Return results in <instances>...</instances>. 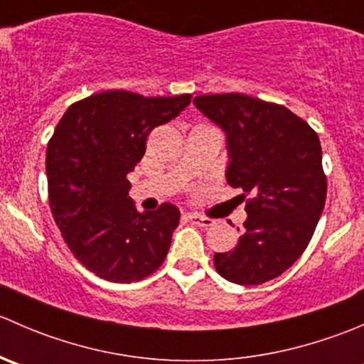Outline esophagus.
Returning a JSON list of instances; mask_svg holds the SVG:
<instances>
[{"mask_svg": "<svg viewBox=\"0 0 364 364\" xmlns=\"http://www.w3.org/2000/svg\"><path fill=\"white\" fill-rule=\"evenodd\" d=\"M186 218H188L193 225H199V227H211L213 223H215L211 218H205V216L196 215V213H190V215H186Z\"/></svg>", "mask_w": 364, "mask_h": 364, "instance_id": "34e87169", "label": "esophagus"}]
</instances>
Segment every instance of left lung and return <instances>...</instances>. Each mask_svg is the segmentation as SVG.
I'll return each instance as SVG.
<instances>
[{"label":"left lung","instance_id":"obj_1","mask_svg":"<svg viewBox=\"0 0 364 364\" xmlns=\"http://www.w3.org/2000/svg\"><path fill=\"white\" fill-rule=\"evenodd\" d=\"M193 104L225 134L227 183L252 196L237 245L215 253L216 271L240 285L273 280L299 259L324 209L318 135L284 105L247 95H203Z\"/></svg>","mask_w":364,"mask_h":364}]
</instances>
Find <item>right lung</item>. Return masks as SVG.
I'll list each match as a JSON object with an SVG mask.
<instances>
[{"label": "right lung", "instance_id": "obj_1", "mask_svg": "<svg viewBox=\"0 0 364 364\" xmlns=\"http://www.w3.org/2000/svg\"><path fill=\"white\" fill-rule=\"evenodd\" d=\"M190 102L192 95L104 91L70 105L58 123L46 159L50 211L75 259L97 277L130 284L165 260L179 209L165 203L139 213L127 174L144 156L149 132Z\"/></svg>", "mask_w": 364, "mask_h": 364}]
</instances>
